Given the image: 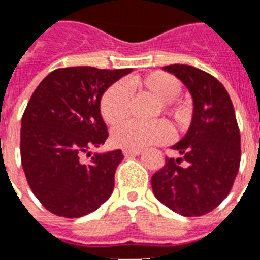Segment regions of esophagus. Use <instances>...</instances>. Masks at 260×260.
<instances>
[{"mask_svg":"<svg viewBox=\"0 0 260 260\" xmlns=\"http://www.w3.org/2000/svg\"><path fill=\"white\" fill-rule=\"evenodd\" d=\"M123 154L126 157H132V156H138L141 154V150H133V149H123Z\"/></svg>","mask_w":260,"mask_h":260,"instance_id":"esophagus-1","label":"esophagus"}]
</instances>
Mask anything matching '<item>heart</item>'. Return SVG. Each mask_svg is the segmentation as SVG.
<instances>
[{
	"mask_svg": "<svg viewBox=\"0 0 260 260\" xmlns=\"http://www.w3.org/2000/svg\"><path fill=\"white\" fill-rule=\"evenodd\" d=\"M137 88L144 89L158 100L156 112H164L175 120L176 124L186 122V111L182 107L174 104V100L182 92V84L172 74L164 72H153L145 77L137 78L133 82ZM128 94L127 86L123 82H115L106 89L100 99V112L103 119L108 124H116L122 122L127 114ZM171 138V128L162 120L152 123H138V122H124L114 128L112 141L123 149L141 150L149 145L164 144Z\"/></svg>",
	"mask_w": 260,
	"mask_h": 260,
	"instance_id": "1",
	"label": "heart"
}]
</instances>
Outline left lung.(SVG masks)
Masks as SVG:
<instances>
[{"label": "left lung", "mask_w": 260, "mask_h": 260, "mask_svg": "<svg viewBox=\"0 0 260 260\" xmlns=\"http://www.w3.org/2000/svg\"><path fill=\"white\" fill-rule=\"evenodd\" d=\"M190 90L194 114L190 128L172 146L182 157H166L152 176L154 197L175 213L199 217L210 213L231 192L241 157L240 132L228 92L216 77L194 66L168 65ZM186 161V166L180 162Z\"/></svg>", "instance_id": "1"}]
</instances>
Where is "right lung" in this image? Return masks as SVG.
<instances>
[{"instance_id": "obj_1", "label": "right lung", "mask_w": 260, "mask_h": 260, "mask_svg": "<svg viewBox=\"0 0 260 260\" xmlns=\"http://www.w3.org/2000/svg\"><path fill=\"white\" fill-rule=\"evenodd\" d=\"M130 72L61 68L32 93L21 118V164L32 192L48 212L78 218L111 197L122 150L96 153L88 164L80 157L107 140L100 99Z\"/></svg>"}]
</instances>
